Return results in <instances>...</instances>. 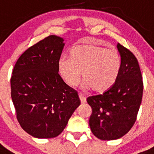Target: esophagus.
Instances as JSON below:
<instances>
[{"label":"esophagus","mask_w":154,"mask_h":154,"mask_svg":"<svg viewBox=\"0 0 154 154\" xmlns=\"http://www.w3.org/2000/svg\"><path fill=\"white\" fill-rule=\"evenodd\" d=\"M78 95H79V98H80V100H81V103H86V97H85V95H84V94H82L81 92H80Z\"/></svg>","instance_id":"34e87169"}]
</instances>
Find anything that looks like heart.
I'll list each match as a JSON object with an SVG mask.
<instances>
[{
	"label": "heart",
	"instance_id": "obj_1",
	"mask_svg": "<svg viewBox=\"0 0 154 154\" xmlns=\"http://www.w3.org/2000/svg\"><path fill=\"white\" fill-rule=\"evenodd\" d=\"M70 58L58 62V70L70 87H76L82 77L85 87L96 92L109 90L117 81L121 67V58L114 48L96 45H79L71 49Z\"/></svg>",
	"mask_w": 154,
	"mask_h": 154
}]
</instances>
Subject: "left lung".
Wrapping results in <instances>:
<instances>
[{"label": "left lung", "instance_id": "1", "mask_svg": "<svg viewBox=\"0 0 154 154\" xmlns=\"http://www.w3.org/2000/svg\"><path fill=\"white\" fill-rule=\"evenodd\" d=\"M117 47L121 67L116 83L103 94L87 99L92 109L90 128L102 140L120 139L131 130L143 98V77L136 57L121 44Z\"/></svg>", "mask_w": 154, "mask_h": 154}]
</instances>
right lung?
Here are the masks:
<instances>
[{
    "mask_svg": "<svg viewBox=\"0 0 154 154\" xmlns=\"http://www.w3.org/2000/svg\"><path fill=\"white\" fill-rule=\"evenodd\" d=\"M64 43L50 35L26 50L11 77V95L22 128L39 139L61 134L81 104L77 91L63 81L58 70Z\"/></svg>",
    "mask_w": 154,
    "mask_h": 154,
    "instance_id": "add662e5",
    "label": "right lung"
}]
</instances>
